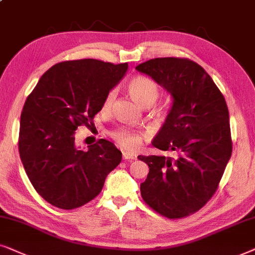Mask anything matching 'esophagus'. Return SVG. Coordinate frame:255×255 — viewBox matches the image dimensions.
I'll return each mask as SVG.
<instances>
[{
    "label": "esophagus",
    "instance_id": "esophagus-1",
    "mask_svg": "<svg viewBox=\"0 0 255 255\" xmlns=\"http://www.w3.org/2000/svg\"><path fill=\"white\" fill-rule=\"evenodd\" d=\"M122 157H124V159H127V161H129V159L136 158V155L130 154V152H127V151H124V152H122Z\"/></svg>",
    "mask_w": 255,
    "mask_h": 255
}]
</instances>
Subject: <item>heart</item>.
<instances>
[{"instance_id":"obj_1","label":"heart","mask_w":255,"mask_h":255,"mask_svg":"<svg viewBox=\"0 0 255 255\" xmlns=\"http://www.w3.org/2000/svg\"><path fill=\"white\" fill-rule=\"evenodd\" d=\"M128 91L130 97L135 100V103L140 105L141 107L151 106L157 100L159 94L158 85L150 78L144 76L134 77L128 84ZM115 98H117V91L111 90L107 93L103 104V110L108 111L113 105ZM115 140L120 143L122 147L129 150H135L140 145L142 135L135 131L120 129L113 134Z\"/></svg>"}]
</instances>
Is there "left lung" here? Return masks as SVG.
I'll return each mask as SVG.
<instances>
[{"instance_id": "left-lung-1", "label": "left lung", "mask_w": 255, "mask_h": 255, "mask_svg": "<svg viewBox=\"0 0 255 255\" xmlns=\"http://www.w3.org/2000/svg\"><path fill=\"white\" fill-rule=\"evenodd\" d=\"M136 70L174 99L152 145L176 154L138 156L149 167L141 196L161 216L184 218L201 210L218 189L232 154L229 108L212 78L192 60L154 58Z\"/></svg>"}]
</instances>
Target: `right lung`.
Masks as SVG:
<instances>
[{
    "label": "right lung",
    "instance_id": "add662e5",
    "mask_svg": "<svg viewBox=\"0 0 255 255\" xmlns=\"http://www.w3.org/2000/svg\"><path fill=\"white\" fill-rule=\"evenodd\" d=\"M128 64L98 59L67 60L50 67L26 98L21 114L18 150L26 175L47 203L63 210L80 208L103 190L122 154L100 138L84 151L74 130L88 127L107 93Z\"/></svg>",
    "mask_w": 255,
    "mask_h": 255
}]
</instances>
